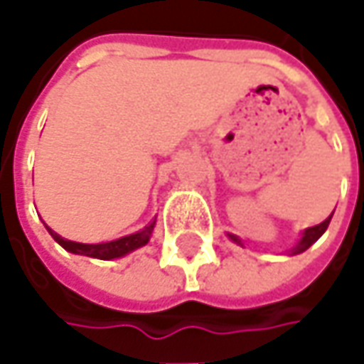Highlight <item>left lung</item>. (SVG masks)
Instances as JSON below:
<instances>
[{"label": "left lung", "mask_w": 364, "mask_h": 364, "mask_svg": "<svg viewBox=\"0 0 364 364\" xmlns=\"http://www.w3.org/2000/svg\"><path fill=\"white\" fill-rule=\"evenodd\" d=\"M330 218H332V215H330V217L326 218L324 223H320V225H316V227H310V229H306V231H304V235H301L300 243L296 245V247H294V249L289 251V255H298V253H304V251H306V249H308L310 245H314L316 241H318V239H320V237L324 235V231L328 229ZM229 237H231L235 243L243 245L241 241H239V239H237V237H235V235H229Z\"/></svg>", "instance_id": "left-lung-1"}]
</instances>
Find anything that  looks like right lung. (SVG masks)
Here are the masks:
<instances>
[{
	"label": "right lung",
	"mask_w": 364,
	"mask_h": 364,
	"mask_svg": "<svg viewBox=\"0 0 364 364\" xmlns=\"http://www.w3.org/2000/svg\"><path fill=\"white\" fill-rule=\"evenodd\" d=\"M154 225L156 220H151L147 225L146 229L141 231L133 232V235H127V237H121L117 241H109V243H97V245H89V243H75V241H68V239H63L58 232H54L52 229H48V232L52 235V239L56 241L58 245H63L66 251L70 253H77V255H87V257H95V259H117L132 253L135 249L144 247V245L149 241L151 237V231H154Z\"/></svg>",
	"instance_id": "obj_1"
}]
</instances>
